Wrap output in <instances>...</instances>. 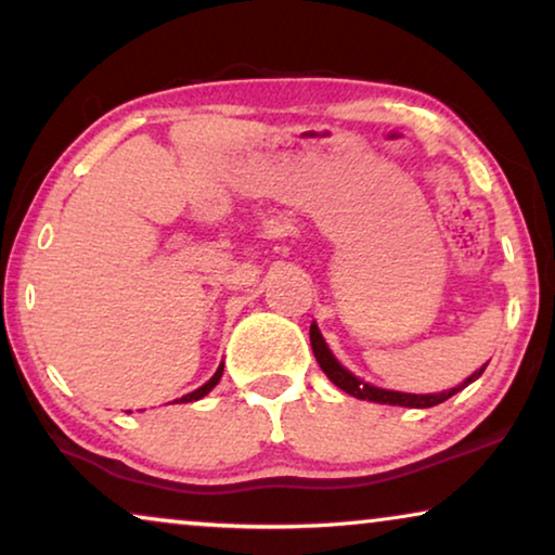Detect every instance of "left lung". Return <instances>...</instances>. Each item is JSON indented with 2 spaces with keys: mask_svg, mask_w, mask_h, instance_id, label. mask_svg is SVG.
Wrapping results in <instances>:
<instances>
[{
  "mask_svg": "<svg viewBox=\"0 0 555 555\" xmlns=\"http://www.w3.org/2000/svg\"><path fill=\"white\" fill-rule=\"evenodd\" d=\"M310 346H313V353H315V361L321 363L323 374L331 378L333 384L338 386V389H344L346 393H351L356 399H363V401H376V404H391V406H409V409H429V406H437L447 401L450 397H454L460 389H465L467 384H473L475 378L482 376V371L488 363L480 371H475L473 376L465 378L460 386H454V389H447V391H439V393H404V391H389V389H378V386H371L366 382H361L359 376H353L351 371L340 366L336 361V356L331 353V348L325 346V340L321 336V331H318L315 323H310Z\"/></svg>",
  "mask_w": 555,
  "mask_h": 555,
  "instance_id": "1",
  "label": "left lung"
}]
</instances>
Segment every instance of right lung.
<instances>
[{
    "instance_id": "add662e5",
    "label": "right lung",
    "mask_w": 555,
    "mask_h": 555,
    "mask_svg": "<svg viewBox=\"0 0 555 555\" xmlns=\"http://www.w3.org/2000/svg\"><path fill=\"white\" fill-rule=\"evenodd\" d=\"M222 371H224V363H219V369L215 371V376H211L207 384L199 386V389L192 391V393H186V397H181V399H177V401H181V404H186V401H196V399L207 397V393H209L211 389H215V386L219 384V378H222Z\"/></svg>"
}]
</instances>
